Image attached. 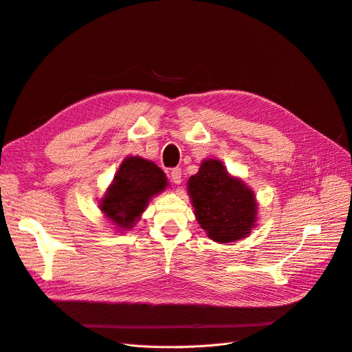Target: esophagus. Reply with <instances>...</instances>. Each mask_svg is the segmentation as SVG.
<instances>
[{
	"label": "esophagus",
	"mask_w": 352,
	"mask_h": 352,
	"mask_svg": "<svg viewBox=\"0 0 352 352\" xmlns=\"http://www.w3.org/2000/svg\"><path fill=\"white\" fill-rule=\"evenodd\" d=\"M170 179L173 180V184H180V182H182V170H180L179 167L172 168V172H170Z\"/></svg>",
	"instance_id": "1"
}]
</instances>
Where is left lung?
I'll return each mask as SVG.
<instances>
[{
	"label": "left lung",
	"mask_w": 352,
	"mask_h": 352,
	"mask_svg": "<svg viewBox=\"0 0 352 352\" xmlns=\"http://www.w3.org/2000/svg\"><path fill=\"white\" fill-rule=\"evenodd\" d=\"M196 221L219 244L243 240L257 222L256 195L241 179L232 177L222 162L206 159L188 180Z\"/></svg>",
	"instance_id": "obj_1"
}]
</instances>
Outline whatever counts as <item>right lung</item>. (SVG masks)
<instances>
[{
  "label": "right lung",
  "instance_id": "right-lung-1",
  "mask_svg": "<svg viewBox=\"0 0 352 352\" xmlns=\"http://www.w3.org/2000/svg\"><path fill=\"white\" fill-rule=\"evenodd\" d=\"M167 186V177L157 164L129 156L120 164L114 180L100 201V209L120 231H127L138 222L153 196Z\"/></svg>",
  "mask_w": 352,
  "mask_h": 352
}]
</instances>
